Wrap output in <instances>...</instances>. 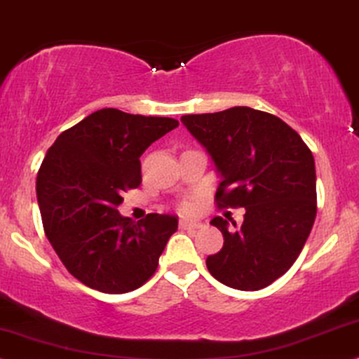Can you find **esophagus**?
I'll use <instances>...</instances> for the list:
<instances>
[{
    "mask_svg": "<svg viewBox=\"0 0 359 359\" xmlns=\"http://www.w3.org/2000/svg\"><path fill=\"white\" fill-rule=\"evenodd\" d=\"M180 228L181 229H200V228H203V223H200V221L181 219L180 221Z\"/></svg>",
    "mask_w": 359,
    "mask_h": 359,
    "instance_id": "obj_1",
    "label": "esophagus"
}]
</instances>
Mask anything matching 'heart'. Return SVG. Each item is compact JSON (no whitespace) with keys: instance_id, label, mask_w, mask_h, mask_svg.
<instances>
[{"instance_id":"heart-1","label":"heart","mask_w":359,"mask_h":359,"mask_svg":"<svg viewBox=\"0 0 359 359\" xmlns=\"http://www.w3.org/2000/svg\"><path fill=\"white\" fill-rule=\"evenodd\" d=\"M194 201H191V200H184V201H181L180 203V211H183V213H191V211L194 210Z\"/></svg>"}]
</instances>
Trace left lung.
<instances>
[{
  "label": "left lung",
  "mask_w": 359,
  "mask_h": 359,
  "mask_svg": "<svg viewBox=\"0 0 359 359\" xmlns=\"http://www.w3.org/2000/svg\"><path fill=\"white\" fill-rule=\"evenodd\" d=\"M181 121L221 175L216 205L246 210L241 226L211 219L224 243L208 256V271L234 290L269 286L293 266L315 223L311 149L283 119L248 106L184 114Z\"/></svg>",
  "instance_id": "left-lung-1"
}]
</instances>
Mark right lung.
<instances>
[{
    "mask_svg": "<svg viewBox=\"0 0 359 359\" xmlns=\"http://www.w3.org/2000/svg\"><path fill=\"white\" fill-rule=\"evenodd\" d=\"M178 125L172 118L104 108L61 133L48 149L36 178L43 228L83 285L121 294L156 271L178 218L151 213L133 223L118 206L123 193L141 184L144 149Z\"/></svg>",
    "mask_w": 359,
    "mask_h": 359,
    "instance_id": "obj_1",
    "label": "right lung"
}]
</instances>
